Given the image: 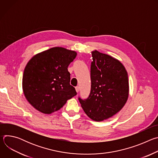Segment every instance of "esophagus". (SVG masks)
Masks as SVG:
<instances>
[{
  "mask_svg": "<svg viewBox=\"0 0 158 158\" xmlns=\"http://www.w3.org/2000/svg\"><path fill=\"white\" fill-rule=\"evenodd\" d=\"M76 91L77 93H79V86L76 87Z\"/></svg>",
  "mask_w": 158,
  "mask_h": 158,
  "instance_id": "obj_1",
  "label": "esophagus"
}]
</instances>
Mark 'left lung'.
Here are the masks:
<instances>
[{"mask_svg":"<svg viewBox=\"0 0 158 158\" xmlns=\"http://www.w3.org/2000/svg\"><path fill=\"white\" fill-rule=\"evenodd\" d=\"M91 88L89 97L79 101L89 118L102 121L116 114L129 96L127 73L122 63L98 51L92 52Z\"/></svg>","mask_w":158,"mask_h":158,"instance_id":"8db88e82","label":"left lung"}]
</instances>
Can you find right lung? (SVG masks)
Returning a JSON list of instances; mask_svg holds the SVG:
<instances>
[{
    "instance_id": "add662e5",
    "label": "right lung",
    "mask_w": 158,
    "mask_h": 158,
    "mask_svg": "<svg viewBox=\"0 0 158 158\" xmlns=\"http://www.w3.org/2000/svg\"><path fill=\"white\" fill-rule=\"evenodd\" d=\"M77 56L75 51L53 48L34 56L27 64L22 89L28 102L44 114L59 110L77 94L70 84L69 65Z\"/></svg>"
}]
</instances>
